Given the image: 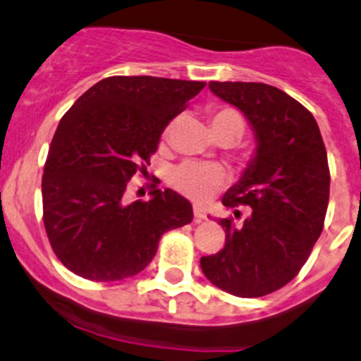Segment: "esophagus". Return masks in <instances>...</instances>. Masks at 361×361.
<instances>
[{"label": "esophagus", "mask_w": 361, "mask_h": 361, "mask_svg": "<svg viewBox=\"0 0 361 361\" xmlns=\"http://www.w3.org/2000/svg\"><path fill=\"white\" fill-rule=\"evenodd\" d=\"M192 214H195V223H202V221H205V212H203L202 207H196L192 209Z\"/></svg>", "instance_id": "34e87169"}]
</instances>
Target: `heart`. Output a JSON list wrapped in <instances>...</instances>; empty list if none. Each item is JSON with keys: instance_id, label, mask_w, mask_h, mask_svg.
Returning a JSON list of instances; mask_svg holds the SVG:
<instances>
[{"instance_id": "obj_1", "label": "heart", "mask_w": 361, "mask_h": 361, "mask_svg": "<svg viewBox=\"0 0 361 361\" xmlns=\"http://www.w3.org/2000/svg\"><path fill=\"white\" fill-rule=\"evenodd\" d=\"M173 128V121L165 128L169 137ZM210 130L217 140L237 142L245 133V119L237 109L219 106L210 112ZM224 180V172L217 165H200V163H182L170 173V184L189 198L202 202L210 191L219 188Z\"/></svg>"}]
</instances>
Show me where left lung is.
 Wrapping results in <instances>:
<instances>
[{"label": "left lung", "mask_w": 361, "mask_h": 361, "mask_svg": "<svg viewBox=\"0 0 361 361\" xmlns=\"http://www.w3.org/2000/svg\"><path fill=\"white\" fill-rule=\"evenodd\" d=\"M209 87L244 112L258 149L223 196L224 207H251V214L240 226L233 217L219 219L224 247L203 256L200 267L226 293L265 297L297 277L323 231L330 196L326 149L312 114L281 89L262 82H209Z\"/></svg>", "instance_id": "left-lung-1"}]
</instances>
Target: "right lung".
Masks as SVG:
<instances>
[{"label": "right lung", "mask_w": 361, "mask_h": 361, "mask_svg": "<svg viewBox=\"0 0 361 361\" xmlns=\"http://www.w3.org/2000/svg\"><path fill=\"white\" fill-rule=\"evenodd\" d=\"M205 82L109 77L61 119L42 177L44 224L58 259L77 276L110 283L142 272L165 231L191 223V203L151 185V200L126 202L131 177L158 149L166 124Z\"/></svg>", "instance_id": "1"}]
</instances>
